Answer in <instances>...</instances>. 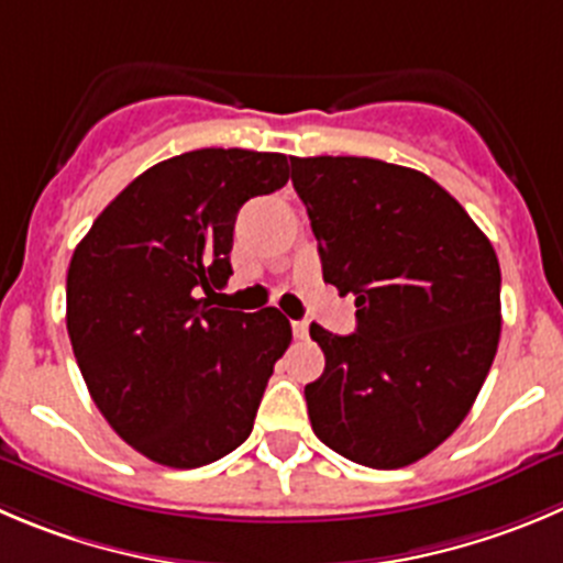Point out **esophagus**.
I'll return each instance as SVG.
<instances>
[{"mask_svg": "<svg viewBox=\"0 0 563 563\" xmlns=\"http://www.w3.org/2000/svg\"><path fill=\"white\" fill-rule=\"evenodd\" d=\"M292 334H296V340H307L309 336L307 320H292Z\"/></svg>", "mask_w": 563, "mask_h": 563, "instance_id": "1", "label": "esophagus"}]
</instances>
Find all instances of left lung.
I'll use <instances>...</instances> for the list:
<instances>
[{
	"instance_id": "1",
	"label": "left lung",
	"mask_w": 563,
	"mask_h": 563,
	"mask_svg": "<svg viewBox=\"0 0 563 563\" xmlns=\"http://www.w3.org/2000/svg\"><path fill=\"white\" fill-rule=\"evenodd\" d=\"M323 278L356 296V331L312 323L307 384L323 445L373 470L428 456L473 409L500 340L489 238L431 176L371 157H290Z\"/></svg>"
}]
</instances>
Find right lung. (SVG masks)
Masks as SVG:
<instances>
[{
  "label": "right lung",
  "mask_w": 563,
  "mask_h": 563,
  "mask_svg": "<svg viewBox=\"0 0 563 563\" xmlns=\"http://www.w3.org/2000/svg\"><path fill=\"white\" fill-rule=\"evenodd\" d=\"M287 179L285 154H179L130 181L74 249V356L112 431L152 462L205 467L254 428L273 365L292 340L290 320L276 307H210V296L232 276L240 207Z\"/></svg>",
  "instance_id": "add662e5"
}]
</instances>
